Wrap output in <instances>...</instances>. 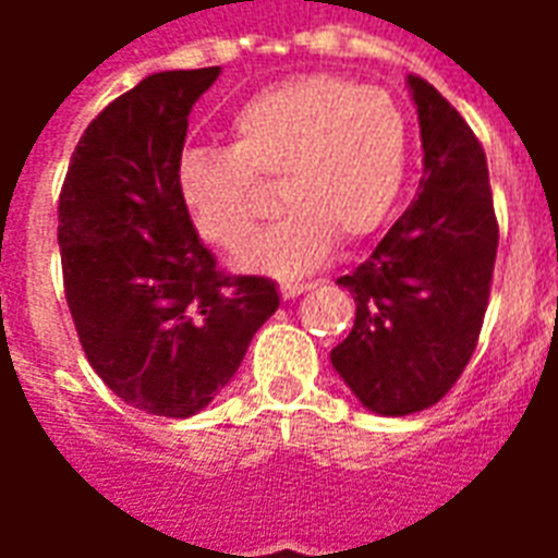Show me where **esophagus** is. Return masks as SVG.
I'll use <instances>...</instances> for the list:
<instances>
[{
	"instance_id": "34e87169",
	"label": "esophagus",
	"mask_w": 558,
	"mask_h": 558,
	"mask_svg": "<svg viewBox=\"0 0 558 558\" xmlns=\"http://www.w3.org/2000/svg\"><path fill=\"white\" fill-rule=\"evenodd\" d=\"M313 287L315 283H280V295H283V301H292V298L304 295Z\"/></svg>"
}]
</instances>
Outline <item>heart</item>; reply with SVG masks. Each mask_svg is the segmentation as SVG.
Returning <instances> with one entry per match:
<instances>
[{"instance_id":"b5f03b06","label":"heart","mask_w":558,"mask_h":558,"mask_svg":"<svg viewBox=\"0 0 558 558\" xmlns=\"http://www.w3.org/2000/svg\"><path fill=\"white\" fill-rule=\"evenodd\" d=\"M408 165L405 121L379 89L336 74H304L257 92L231 118V147H193L177 193L193 231L234 252L252 234L263 185L278 179L287 210L240 254L248 269L301 275L385 226Z\"/></svg>"}]
</instances>
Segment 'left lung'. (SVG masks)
I'll return each mask as SVG.
<instances>
[{"mask_svg":"<svg viewBox=\"0 0 558 558\" xmlns=\"http://www.w3.org/2000/svg\"><path fill=\"white\" fill-rule=\"evenodd\" d=\"M423 138L414 202L362 266L339 278L356 301L332 367L376 414L440 402L477 348L493 289L498 219L486 153L432 83L408 74Z\"/></svg>","mask_w":558,"mask_h":558,"instance_id":"left-lung-1","label":"left lung"}]
</instances>
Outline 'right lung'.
<instances>
[{
	"label": "right lung",
	"instance_id": "1",
	"mask_svg": "<svg viewBox=\"0 0 558 558\" xmlns=\"http://www.w3.org/2000/svg\"><path fill=\"white\" fill-rule=\"evenodd\" d=\"M219 65L144 77L74 147L57 243L74 330L100 379L153 416H191L226 388L278 310L257 275H226L177 193L187 116Z\"/></svg>",
	"mask_w": 558,
	"mask_h": 558
}]
</instances>
